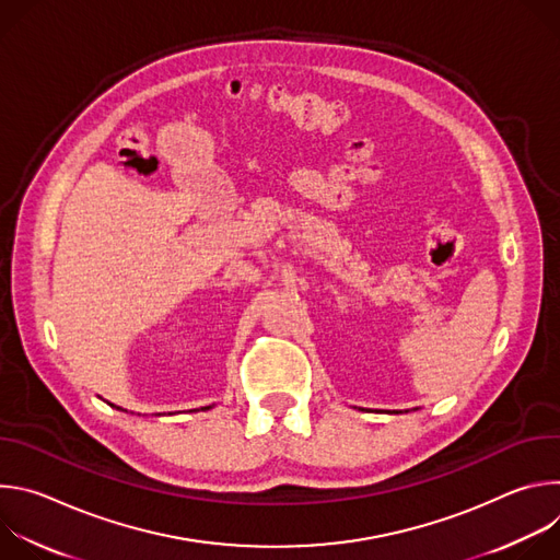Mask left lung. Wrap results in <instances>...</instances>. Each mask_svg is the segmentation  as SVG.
<instances>
[{"label": "left lung", "instance_id": "obj_1", "mask_svg": "<svg viewBox=\"0 0 560 560\" xmlns=\"http://www.w3.org/2000/svg\"><path fill=\"white\" fill-rule=\"evenodd\" d=\"M110 406H113V404H110Z\"/></svg>", "mask_w": 560, "mask_h": 560}]
</instances>
